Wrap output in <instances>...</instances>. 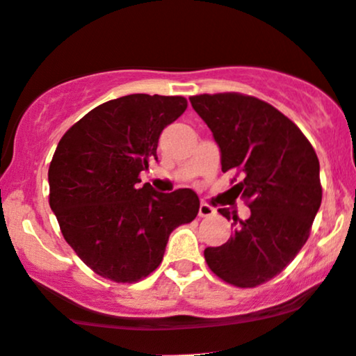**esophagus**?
<instances>
[{"label":"esophagus","mask_w":356,"mask_h":356,"mask_svg":"<svg viewBox=\"0 0 356 356\" xmlns=\"http://www.w3.org/2000/svg\"><path fill=\"white\" fill-rule=\"evenodd\" d=\"M214 214V208L213 206H209L208 202H201V206H199V216L201 218H209Z\"/></svg>","instance_id":"34e87169"}]
</instances>
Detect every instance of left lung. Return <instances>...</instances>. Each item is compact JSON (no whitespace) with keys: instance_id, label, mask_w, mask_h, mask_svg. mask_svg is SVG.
Wrapping results in <instances>:
<instances>
[{"instance_id":"8db88e82","label":"left lung","mask_w":356,"mask_h":356,"mask_svg":"<svg viewBox=\"0 0 356 356\" xmlns=\"http://www.w3.org/2000/svg\"><path fill=\"white\" fill-rule=\"evenodd\" d=\"M191 104L213 131L222 172L250 208L248 220L233 214L235 232L225 245L206 248L211 272L247 289L268 282L294 260L321 206L319 160L309 140L286 115L241 92L191 96ZM229 220V211L218 209Z\"/></svg>"}]
</instances>
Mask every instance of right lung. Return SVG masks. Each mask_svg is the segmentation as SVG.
I'll use <instances>...</instances> for the list:
<instances>
[{"label": "right lung", "instance_id": "obj_1", "mask_svg": "<svg viewBox=\"0 0 356 356\" xmlns=\"http://www.w3.org/2000/svg\"><path fill=\"white\" fill-rule=\"evenodd\" d=\"M187 108L182 96L130 95L89 111L65 131L49 167V204L70 248L116 284L145 279L177 226L197 216L191 189L138 186L159 136Z\"/></svg>", "mask_w": 356, "mask_h": 356}]
</instances>
